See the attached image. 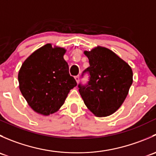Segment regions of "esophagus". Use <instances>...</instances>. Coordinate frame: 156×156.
Wrapping results in <instances>:
<instances>
[{
	"label": "esophagus",
	"mask_w": 156,
	"mask_h": 156,
	"mask_svg": "<svg viewBox=\"0 0 156 156\" xmlns=\"http://www.w3.org/2000/svg\"><path fill=\"white\" fill-rule=\"evenodd\" d=\"M75 81H76L77 83L79 82V79H80L79 75H77V76H75Z\"/></svg>",
	"instance_id": "34e87169"
}]
</instances>
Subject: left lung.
<instances>
[{"mask_svg":"<svg viewBox=\"0 0 156 156\" xmlns=\"http://www.w3.org/2000/svg\"><path fill=\"white\" fill-rule=\"evenodd\" d=\"M90 66L87 85L78 84L79 93L88 109L97 117L115 112L128 94L133 71L125 60L109 49L97 46L84 51Z\"/></svg>","mask_w":156,"mask_h":156,"instance_id":"left-lung-1","label":"left lung"}]
</instances>
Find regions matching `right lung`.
<instances>
[{
  "instance_id": "obj_1",
  "label": "right lung",
  "mask_w": 156,
  "mask_h": 156,
  "mask_svg": "<svg viewBox=\"0 0 156 156\" xmlns=\"http://www.w3.org/2000/svg\"><path fill=\"white\" fill-rule=\"evenodd\" d=\"M66 50L47 44L33 52L19 71V87L29 106L44 116L56 112L77 85L63 56Z\"/></svg>"
}]
</instances>
